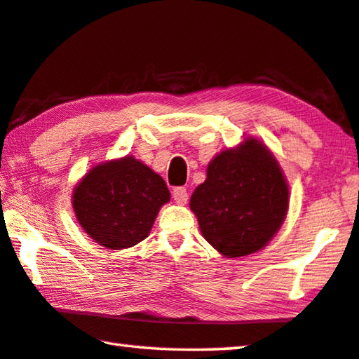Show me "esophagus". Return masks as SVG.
Segmentation results:
<instances>
[{"label": "esophagus", "instance_id": "1", "mask_svg": "<svg viewBox=\"0 0 359 359\" xmlns=\"http://www.w3.org/2000/svg\"><path fill=\"white\" fill-rule=\"evenodd\" d=\"M173 200H175L176 205H186L187 200H189L186 187H175V189H173Z\"/></svg>", "mask_w": 359, "mask_h": 359}]
</instances>
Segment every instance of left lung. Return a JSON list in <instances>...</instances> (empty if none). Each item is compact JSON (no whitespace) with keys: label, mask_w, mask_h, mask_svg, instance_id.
<instances>
[{"label":"left lung","mask_w":359,"mask_h":359,"mask_svg":"<svg viewBox=\"0 0 359 359\" xmlns=\"http://www.w3.org/2000/svg\"><path fill=\"white\" fill-rule=\"evenodd\" d=\"M191 210L205 240L236 259L259 252L278 233L288 211V184L266 144L248 137L208 163Z\"/></svg>","instance_id":"obj_1"}]
</instances>
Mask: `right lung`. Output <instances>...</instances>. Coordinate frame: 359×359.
Masks as SVG:
<instances>
[{
  "label": "right lung",
  "mask_w": 359,
  "mask_h": 359,
  "mask_svg": "<svg viewBox=\"0 0 359 359\" xmlns=\"http://www.w3.org/2000/svg\"><path fill=\"white\" fill-rule=\"evenodd\" d=\"M168 200L165 181L132 156L93 167L72 192L80 227L113 250L143 241Z\"/></svg>",
  "instance_id": "obj_1"
}]
</instances>
